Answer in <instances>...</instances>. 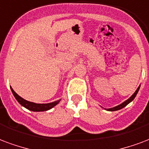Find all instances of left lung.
I'll use <instances>...</instances> for the list:
<instances>
[{
	"instance_id": "obj_1",
	"label": "left lung",
	"mask_w": 149,
	"mask_h": 149,
	"mask_svg": "<svg viewBox=\"0 0 149 149\" xmlns=\"http://www.w3.org/2000/svg\"><path fill=\"white\" fill-rule=\"evenodd\" d=\"M139 88H140V86L138 87V88L136 89V91L133 93V95H132V96L130 98V99H128L127 100H125V102H122V104H120V105L117 106V107H113V108H110V109H107V111H118V110H120V109L123 108V107H125V106L128 105L130 102H131V101H133V100H134V98L136 97V94H137V92H138V91H139Z\"/></svg>"
}]
</instances>
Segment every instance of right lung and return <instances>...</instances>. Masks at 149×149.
Returning <instances> with one entry per match:
<instances>
[{"instance_id":"1","label":"right lung","mask_w":149,"mask_h":149,"mask_svg":"<svg viewBox=\"0 0 149 149\" xmlns=\"http://www.w3.org/2000/svg\"><path fill=\"white\" fill-rule=\"evenodd\" d=\"M11 90L13 91V95L15 96V98L16 99V100L19 102V104H21L23 107H24L25 108L28 109L30 111H48L49 109L53 108L54 107L58 104V102H60V100H57L55 102H49V103H44V104H41V103H35V102H29V101H27V100H24L22 97H20L19 95H17L14 91L12 88H11Z\"/></svg>"}]
</instances>
